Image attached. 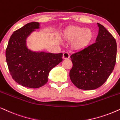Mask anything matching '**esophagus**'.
Returning <instances> with one entry per match:
<instances>
[{"mask_svg": "<svg viewBox=\"0 0 120 120\" xmlns=\"http://www.w3.org/2000/svg\"><path fill=\"white\" fill-rule=\"evenodd\" d=\"M69 57H70L69 54L67 52H64L63 54V58L64 59H68L69 58Z\"/></svg>", "mask_w": 120, "mask_h": 120, "instance_id": "1", "label": "esophagus"}]
</instances>
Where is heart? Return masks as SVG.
Wrapping results in <instances>:
<instances>
[{
	"mask_svg": "<svg viewBox=\"0 0 120 120\" xmlns=\"http://www.w3.org/2000/svg\"><path fill=\"white\" fill-rule=\"evenodd\" d=\"M64 38L72 42V48L74 50L82 51L86 49L92 43L94 38V32L89 29L80 26H72L67 30Z\"/></svg>",
	"mask_w": 120,
	"mask_h": 120,
	"instance_id": "obj_1",
	"label": "heart"
}]
</instances>
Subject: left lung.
Instances as JSON below:
<instances>
[{"label":"left lung","instance_id":"1","mask_svg":"<svg viewBox=\"0 0 120 120\" xmlns=\"http://www.w3.org/2000/svg\"><path fill=\"white\" fill-rule=\"evenodd\" d=\"M99 34L95 42L71 56L73 67L69 77L73 84L83 90H94L105 83L114 69L117 44L112 35L97 23Z\"/></svg>","mask_w":120,"mask_h":120}]
</instances>
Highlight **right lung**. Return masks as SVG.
I'll list each match as a JSON object with an SVG mask.
<instances>
[{"instance_id": "obj_1", "label": "right lung", "mask_w": 120, "mask_h": 120, "mask_svg": "<svg viewBox=\"0 0 120 120\" xmlns=\"http://www.w3.org/2000/svg\"><path fill=\"white\" fill-rule=\"evenodd\" d=\"M40 28L39 22H32L17 30L11 36L6 49V60L12 79L27 88L44 85L51 70L63 60L62 53L35 51L28 48L27 38Z\"/></svg>"}]
</instances>
